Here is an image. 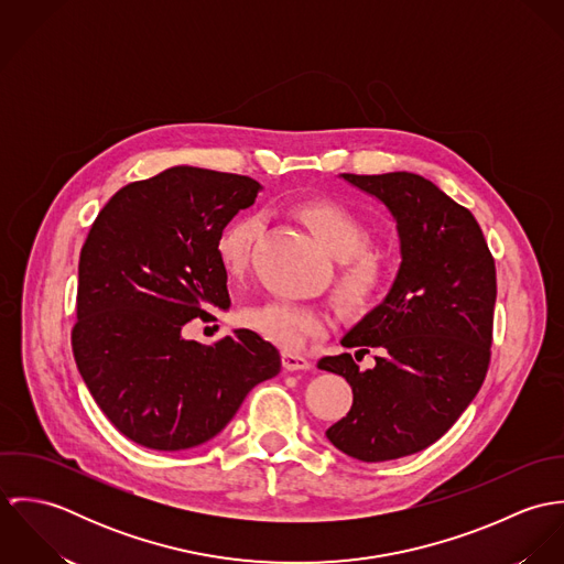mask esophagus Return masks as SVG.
<instances>
[{
  "instance_id": "34e87169",
  "label": "esophagus",
  "mask_w": 564,
  "mask_h": 564,
  "mask_svg": "<svg viewBox=\"0 0 564 564\" xmlns=\"http://www.w3.org/2000/svg\"><path fill=\"white\" fill-rule=\"evenodd\" d=\"M282 365H284L286 371H308V369L313 367V362H311L308 358L297 356V354H291V351H286V354L282 356Z\"/></svg>"
}]
</instances>
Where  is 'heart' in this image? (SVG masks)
I'll return each mask as SVG.
<instances>
[{
  "instance_id": "obj_1",
  "label": "heart",
  "mask_w": 564,
  "mask_h": 564,
  "mask_svg": "<svg viewBox=\"0 0 564 564\" xmlns=\"http://www.w3.org/2000/svg\"><path fill=\"white\" fill-rule=\"evenodd\" d=\"M300 219L311 228L323 249L338 260L336 286L345 302L365 304L380 293L389 278L387 258L367 247L369 228L349 208L334 202H306L297 208ZM258 235L256 217L232 219L217 237V256L230 275H239L247 264L249 247ZM245 323L267 340L300 349L323 329L322 315L308 306L271 300L245 311Z\"/></svg>"
}]
</instances>
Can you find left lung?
I'll return each mask as SVG.
<instances>
[{"instance_id": "1", "label": "left lung", "mask_w": 564, "mask_h": 564, "mask_svg": "<svg viewBox=\"0 0 564 564\" xmlns=\"http://www.w3.org/2000/svg\"><path fill=\"white\" fill-rule=\"evenodd\" d=\"M340 177L391 213L402 262L387 297L340 338L356 359L376 348L377 365L362 372L351 354L317 362L354 393L325 436L356 460L384 463L430 447L478 395L490 358L495 262L476 217L434 182L408 171Z\"/></svg>"}]
</instances>
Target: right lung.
<instances>
[{"label":"right lung","mask_w":564,"mask_h":564,"mask_svg":"<svg viewBox=\"0 0 564 564\" xmlns=\"http://www.w3.org/2000/svg\"><path fill=\"white\" fill-rule=\"evenodd\" d=\"M260 191L247 175L177 164L117 191L84 241L76 365L110 423L148 449L215 438L245 395L280 373V351L251 329L210 347L182 334L230 308L215 245Z\"/></svg>","instance_id":"right-lung-1"}]
</instances>
